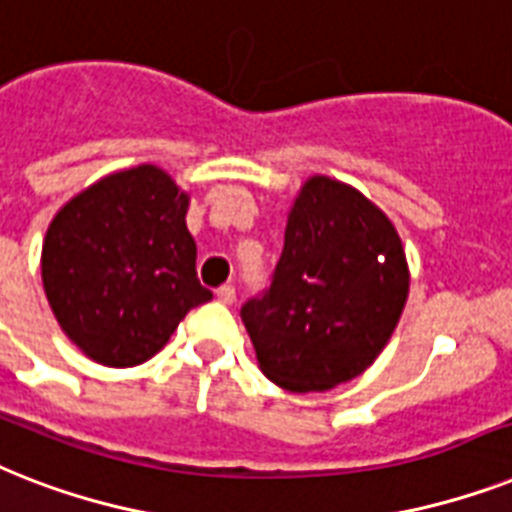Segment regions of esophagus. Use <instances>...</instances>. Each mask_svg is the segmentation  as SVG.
Instances as JSON below:
<instances>
[{
    "label": "esophagus",
    "instance_id": "obj_1",
    "mask_svg": "<svg viewBox=\"0 0 512 512\" xmlns=\"http://www.w3.org/2000/svg\"><path fill=\"white\" fill-rule=\"evenodd\" d=\"M216 298H219L222 304H232V301H235V288H232V285H222V288L216 290Z\"/></svg>",
    "mask_w": 512,
    "mask_h": 512
}]
</instances>
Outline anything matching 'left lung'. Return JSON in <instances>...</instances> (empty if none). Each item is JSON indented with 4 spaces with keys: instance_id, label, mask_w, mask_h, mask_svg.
Returning <instances> with one entry per match:
<instances>
[{
    "instance_id": "obj_1",
    "label": "left lung",
    "mask_w": 512,
    "mask_h": 512,
    "mask_svg": "<svg viewBox=\"0 0 512 512\" xmlns=\"http://www.w3.org/2000/svg\"><path fill=\"white\" fill-rule=\"evenodd\" d=\"M407 293L410 269L391 219L351 185L312 177L290 206L272 285L240 317L272 383L327 391L375 362Z\"/></svg>"
}]
</instances>
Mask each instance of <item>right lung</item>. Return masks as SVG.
<instances>
[{"mask_svg":"<svg viewBox=\"0 0 512 512\" xmlns=\"http://www.w3.org/2000/svg\"><path fill=\"white\" fill-rule=\"evenodd\" d=\"M190 195L153 163L116 171L55 214L42 245V282L63 333L105 367L158 354L214 293L195 272Z\"/></svg>","mask_w":512,"mask_h":512,"instance_id":"1","label":"right lung"}]
</instances>
